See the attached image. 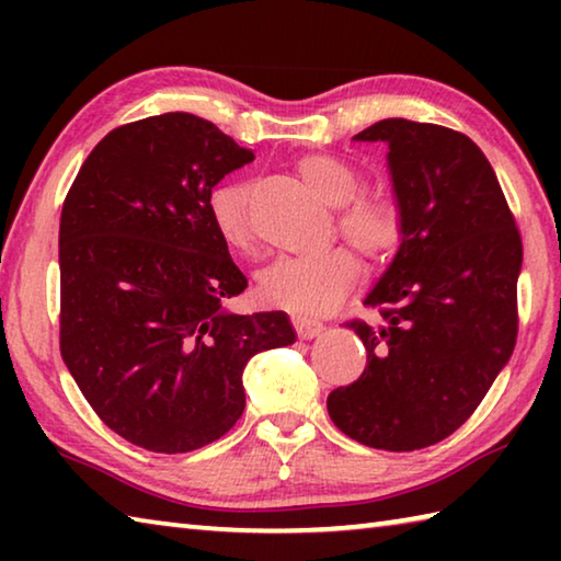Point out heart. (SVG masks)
Returning a JSON list of instances; mask_svg holds the SVG:
<instances>
[{"label": "heart", "mask_w": 561, "mask_h": 561, "mask_svg": "<svg viewBox=\"0 0 561 561\" xmlns=\"http://www.w3.org/2000/svg\"><path fill=\"white\" fill-rule=\"evenodd\" d=\"M360 232L378 237V240H381V237H383V240H391V237H393L391 225L383 222V220H360Z\"/></svg>", "instance_id": "obj_1"}]
</instances>
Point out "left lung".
<instances>
[{
	"label": "left lung",
	"mask_w": 561,
	"mask_h": 561,
	"mask_svg": "<svg viewBox=\"0 0 561 561\" xmlns=\"http://www.w3.org/2000/svg\"><path fill=\"white\" fill-rule=\"evenodd\" d=\"M252 160L215 123L163 113L111 130L64 201V364L138 448L220 440L244 411L247 360L294 344L287 314L234 307L247 279L210 205L213 187Z\"/></svg>",
	"instance_id": "left-lung-1"
}]
</instances>
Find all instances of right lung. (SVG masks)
Returning a JSON list of instances; mask_svg holds the SVG:
<instances>
[{
	"mask_svg": "<svg viewBox=\"0 0 561 561\" xmlns=\"http://www.w3.org/2000/svg\"><path fill=\"white\" fill-rule=\"evenodd\" d=\"M354 140L386 150L401 244L364 299L358 381L327 398L341 433L378 450L440 443L474 413L517 341L522 242L497 175L458 130L378 121Z\"/></svg>",
	"mask_w": 561,
	"mask_h": 561,
	"instance_id": "obj_1",
	"label": "right lung"
}]
</instances>
